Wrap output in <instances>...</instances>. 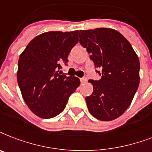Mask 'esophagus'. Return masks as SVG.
Returning a JSON list of instances; mask_svg holds the SVG:
<instances>
[{
	"label": "esophagus",
	"instance_id": "obj_1",
	"mask_svg": "<svg viewBox=\"0 0 152 152\" xmlns=\"http://www.w3.org/2000/svg\"><path fill=\"white\" fill-rule=\"evenodd\" d=\"M80 81H81V82H82V83H85V82L87 81V78H86V77H81V78H80Z\"/></svg>",
	"mask_w": 152,
	"mask_h": 152
}]
</instances>
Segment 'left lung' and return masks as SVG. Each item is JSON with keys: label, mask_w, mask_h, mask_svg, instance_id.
<instances>
[{"label": "left lung", "mask_w": 152, "mask_h": 152, "mask_svg": "<svg viewBox=\"0 0 152 152\" xmlns=\"http://www.w3.org/2000/svg\"><path fill=\"white\" fill-rule=\"evenodd\" d=\"M79 42L90 53L99 80H89L93 92L86 97L91 115L111 121L130 105L140 83V61L130 43L109 28L80 30Z\"/></svg>", "instance_id": "obj_1"}]
</instances>
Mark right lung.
Wrapping results in <instances>:
<instances>
[{
	"label": "right lung",
	"instance_id": "obj_1",
	"mask_svg": "<svg viewBox=\"0 0 152 152\" xmlns=\"http://www.w3.org/2000/svg\"><path fill=\"white\" fill-rule=\"evenodd\" d=\"M78 30L50 31L38 35L19 56L17 80L24 101L35 115L51 118L64 110L80 80L57 70L67 64L69 53L78 42Z\"/></svg>",
	"mask_w": 152,
	"mask_h": 152
}]
</instances>
